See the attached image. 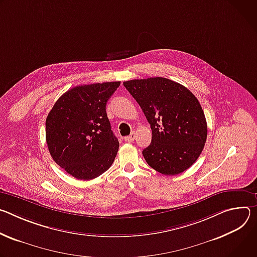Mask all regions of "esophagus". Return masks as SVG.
Segmentation results:
<instances>
[{
  "instance_id": "obj_1",
  "label": "esophagus",
  "mask_w": 257,
  "mask_h": 257,
  "mask_svg": "<svg viewBox=\"0 0 257 257\" xmlns=\"http://www.w3.org/2000/svg\"><path fill=\"white\" fill-rule=\"evenodd\" d=\"M135 139H136V133L133 132V133H131L130 136H127V137L124 138V141H126V142H133Z\"/></svg>"
}]
</instances>
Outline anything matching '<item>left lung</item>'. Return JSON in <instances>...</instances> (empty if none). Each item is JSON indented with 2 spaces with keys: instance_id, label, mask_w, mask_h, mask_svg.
<instances>
[{
  "instance_id": "obj_1",
  "label": "left lung",
  "mask_w": 257,
  "mask_h": 257,
  "mask_svg": "<svg viewBox=\"0 0 257 257\" xmlns=\"http://www.w3.org/2000/svg\"><path fill=\"white\" fill-rule=\"evenodd\" d=\"M123 85L151 125V144L143 150L146 162L165 176L185 172L200 156L207 138L205 115L197 98L164 77L132 79Z\"/></svg>"
}]
</instances>
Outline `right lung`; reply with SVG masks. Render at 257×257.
<instances>
[{"label": "right lung", "mask_w": 257, "mask_h": 257, "mask_svg": "<svg viewBox=\"0 0 257 257\" xmlns=\"http://www.w3.org/2000/svg\"><path fill=\"white\" fill-rule=\"evenodd\" d=\"M120 81L77 85L49 112L46 141L54 161L77 180H93L112 165L119 143L111 131L106 104Z\"/></svg>", "instance_id": "obj_1"}]
</instances>
